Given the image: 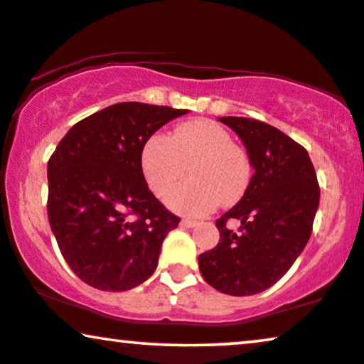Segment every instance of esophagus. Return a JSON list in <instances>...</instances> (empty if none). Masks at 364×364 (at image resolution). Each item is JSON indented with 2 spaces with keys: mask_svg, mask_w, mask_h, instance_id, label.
<instances>
[{
  "mask_svg": "<svg viewBox=\"0 0 364 364\" xmlns=\"http://www.w3.org/2000/svg\"><path fill=\"white\" fill-rule=\"evenodd\" d=\"M181 225L185 228H195L198 225V221L190 220V218H185V220H181Z\"/></svg>",
  "mask_w": 364,
  "mask_h": 364,
  "instance_id": "1",
  "label": "esophagus"
}]
</instances>
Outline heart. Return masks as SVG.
<instances>
[{"label":"heart","instance_id":"obj_1","mask_svg":"<svg viewBox=\"0 0 364 364\" xmlns=\"http://www.w3.org/2000/svg\"><path fill=\"white\" fill-rule=\"evenodd\" d=\"M146 185L158 198L185 176L190 179L168 196V205L183 215L201 216L220 205L240 201L248 190L253 164L248 153L231 141L226 128L211 119H191L171 134L154 133L139 154Z\"/></svg>","mask_w":364,"mask_h":364}]
</instances>
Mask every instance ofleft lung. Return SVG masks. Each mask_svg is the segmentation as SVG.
Returning a JSON list of instances; mask_svg holds the SVG:
<instances>
[{
	"label": "left lung",
	"mask_w": 364,
	"mask_h": 364,
	"mask_svg": "<svg viewBox=\"0 0 364 364\" xmlns=\"http://www.w3.org/2000/svg\"><path fill=\"white\" fill-rule=\"evenodd\" d=\"M246 146L255 174L243 198L216 221L220 243L200 255L203 278L218 291L250 296L273 287L291 268L311 236L319 186L309 154L263 121L218 118ZM238 219V232L225 223Z\"/></svg>",
	"instance_id": "1"
}]
</instances>
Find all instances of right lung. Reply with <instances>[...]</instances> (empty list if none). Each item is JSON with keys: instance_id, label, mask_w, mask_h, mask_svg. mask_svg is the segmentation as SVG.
<instances>
[{"instance_id": "add662e5", "label": "right lung", "mask_w": 364, "mask_h": 364, "mask_svg": "<svg viewBox=\"0 0 364 364\" xmlns=\"http://www.w3.org/2000/svg\"><path fill=\"white\" fill-rule=\"evenodd\" d=\"M188 109L111 105L81 119L48 161V220L63 258L101 291H126L154 273L163 240L179 218L143 176L146 139Z\"/></svg>"}]
</instances>
